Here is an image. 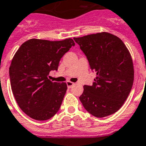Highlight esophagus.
<instances>
[{"label": "esophagus", "instance_id": "obj_1", "mask_svg": "<svg viewBox=\"0 0 146 146\" xmlns=\"http://www.w3.org/2000/svg\"><path fill=\"white\" fill-rule=\"evenodd\" d=\"M66 84H67V86H68V88H71L72 86H74V83H73V82H71V81H68V82H66Z\"/></svg>", "mask_w": 146, "mask_h": 146}]
</instances>
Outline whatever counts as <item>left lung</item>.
I'll use <instances>...</instances> for the list:
<instances>
[{
  "instance_id": "8db88e82",
  "label": "left lung",
  "mask_w": 146,
  "mask_h": 146,
  "mask_svg": "<svg viewBox=\"0 0 146 146\" xmlns=\"http://www.w3.org/2000/svg\"><path fill=\"white\" fill-rule=\"evenodd\" d=\"M96 73L92 86H84L80 100L84 108L98 118L117 112L129 96L134 69L124 42L108 32L74 38Z\"/></svg>"
}]
</instances>
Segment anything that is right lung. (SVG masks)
<instances>
[{"instance_id": "obj_1", "label": "right lung", "mask_w": 146, "mask_h": 146, "mask_svg": "<svg viewBox=\"0 0 146 146\" xmlns=\"http://www.w3.org/2000/svg\"><path fill=\"white\" fill-rule=\"evenodd\" d=\"M74 42L31 38L21 44L9 66L13 96L25 114L38 121L48 120L58 112L67 90L64 82L48 79L51 70H57L60 59Z\"/></svg>"}]
</instances>
